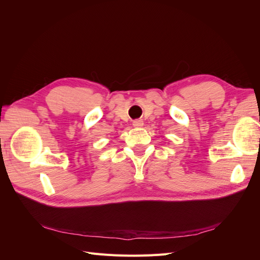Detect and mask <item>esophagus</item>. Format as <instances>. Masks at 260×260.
Segmentation results:
<instances>
[{"label":"esophagus","instance_id":"1","mask_svg":"<svg viewBox=\"0 0 260 260\" xmlns=\"http://www.w3.org/2000/svg\"><path fill=\"white\" fill-rule=\"evenodd\" d=\"M143 124H144V121L142 120V119H138V120H135L132 122V125L135 128H141V127H143Z\"/></svg>","mask_w":260,"mask_h":260}]
</instances>
